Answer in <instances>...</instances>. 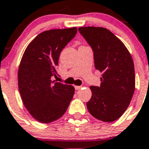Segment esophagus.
Here are the masks:
<instances>
[{"instance_id":"1","label":"esophagus","mask_w":149,"mask_h":149,"mask_svg":"<svg viewBox=\"0 0 149 149\" xmlns=\"http://www.w3.org/2000/svg\"><path fill=\"white\" fill-rule=\"evenodd\" d=\"M81 88H82V86H75V89H76V90H79V89H80Z\"/></svg>"}]
</instances>
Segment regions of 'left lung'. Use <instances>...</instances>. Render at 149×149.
<instances>
[{"mask_svg": "<svg viewBox=\"0 0 149 149\" xmlns=\"http://www.w3.org/2000/svg\"><path fill=\"white\" fill-rule=\"evenodd\" d=\"M79 31L93 49L95 69L102 72L100 86H90L87 109L95 118L111 123L122 116L133 95V60L123 42L108 29L84 26Z\"/></svg>", "mask_w": 149, "mask_h": 149, "instance_id": "1", "label": "left lung"}]
</instances>
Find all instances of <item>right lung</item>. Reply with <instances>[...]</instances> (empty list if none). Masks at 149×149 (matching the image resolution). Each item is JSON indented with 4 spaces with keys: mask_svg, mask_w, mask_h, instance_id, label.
<instances>
[{
    "mask_svg": "<svg viewBox=\"0 0 149 149\" xmlns=\"http://www.w3.org/2000/svg\"><path fill=\"white\" fill-rule=\"evenodd\" d=\"M77 33V27L40 33L23 55L18 87L26 109L40 123H52L62 117L73 97L74 87L51 79L57 75L60 53Z\"/></svg>",
    "mask_w": 149,
    "mask_h": 149,
    "instance_id": "add662e5",
    "label": "right lung"
}]
</instances>
